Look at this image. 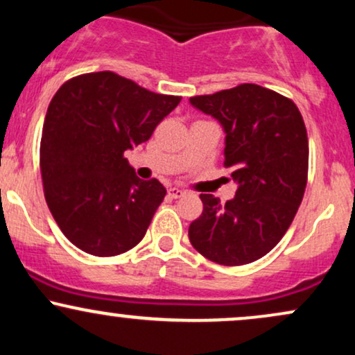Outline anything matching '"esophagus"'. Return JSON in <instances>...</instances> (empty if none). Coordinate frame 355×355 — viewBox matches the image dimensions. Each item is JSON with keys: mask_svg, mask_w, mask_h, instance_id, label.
<instances>
[{"mask_svg": "<svg viewBox=\"0 0 355 355\" xmlns=\"http://www.w3.org/2000/svg\"><path fill=\"white\" fill-rule=\"evenodd\" d=\"M168 195L172 198H180L185 195V191H183L182 189H177V187H172V189H168Z\"/></svg>", "mask_w": 355, "mask_h": 355, "instance_id": "1", "label": "esophagus"}]
</instances>
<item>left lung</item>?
Returning <instances> with one entry per match:
<instances>
[{
    "label": "left lung",
    "mask_w": 355,
    "mask_h": 355,
    "mask_svg": "<svg viewBox=\"0 0 355 355\" xmlns=\"http://www.w3.org/2000/svg\"><path fill=\"white\" fill-rule=\"evenodd\" d=\"M190 103L225 130V162L239 183L225 203L202 193L203 211L190 223L197 252L220 266H245L262 259L291 227L304 198L309 140L304 118L287 96L254 83Z\"/></svg>",
    "instance_id": "obj_1"
}]
</instances>
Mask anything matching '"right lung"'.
<instances>
[{
	"instance_id": "1",
	"label": "right lung",
	"mask_w": 355,
	"mask_h": 355,
	"mask_svg": "<svg viewBox=\"0 0 355 355\" xmlns=\"http://www.w3.org/2000/svg\"><path fill=\"white\" fill-rule=\"evenodd\" d=\"M180 100L113 71L75 76L55 93L40 168L48 209L73 245L113 257L145 237L166 190L157 178L140 180L125 152L148 140Z\"/></svg>"
}]
</instances>
